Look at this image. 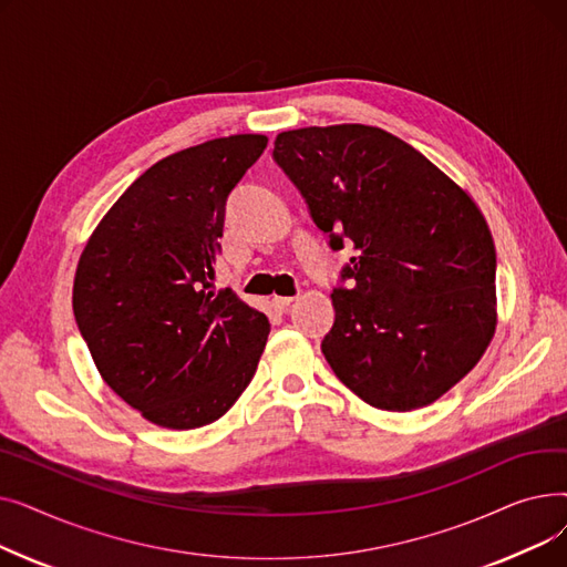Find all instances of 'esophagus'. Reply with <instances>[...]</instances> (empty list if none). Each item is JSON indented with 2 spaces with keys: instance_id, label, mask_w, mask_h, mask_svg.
I'll return each instance as SVG.
<instances>
[{
  "instance_id": "1",
  "label": "esophagus",
  "mask_w": 567,
  "mask_h": 567,
  "mask_svg": "<svg viewBox=\"0 0 567 567\" xmlns=\"http://www.w3.org/2000/svg\"><path fill=\"white\" fill-rule=\"evenodd\" d=\"M291 303H293V296H276V299H274V306L278 310H287Z\"/></svg>"
}]
</instances>
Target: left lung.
I'll return each instance as SVG.
<instances>
[{
  "label": "left lung",
  "instance_id": "1",
  "mask_svg": "<svg viewBox=\"0 0 567 567\" xmlns=\"http://www.w3.org/2000/svg\"><path fill=\"white\" fill-rule=\"evenodd\" d=\"M274 161L329 246L355 250L321 340L336 377L385 411L449 393L496 329V250L481 208L411 144L374 126L280 133Z\"/></svg>",
  "mask_w": 567,
  "mask_h": 567
}]
</instances>
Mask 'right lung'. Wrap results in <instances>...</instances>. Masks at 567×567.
<instances>
[{"instance_id":"add662e5","label":"right lung","mask_w":567,"mask_h":567,"mask_svg":"<svg viewBox=\"0 0 567 567\" xmlns=\"http://www.w3.org/2000/svg\"><path fill=\"white\" fill-rule=\"evenodd\" d=\"M266 142L229 135L158 161L114 202L78 261L73 312L96 368L161 427L218 421L266 347V315L216 291L227 197Z\"/></svg>"}]
</instances>
